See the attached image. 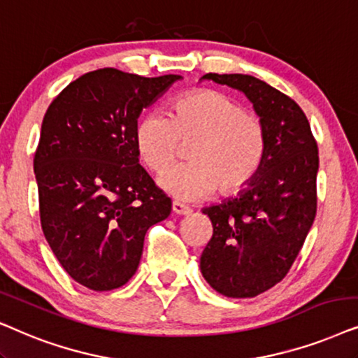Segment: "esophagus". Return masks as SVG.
<instances>
[{
    "mask_svg": "<svg viewBox=\"0 0 358 358\" xmlns=\"http://www.w3.org/2000/svg\"><path fill=\"white\" fill-rule=\"evenodd\" d=\"M171 211H173V214H176V216H187V214L192 213V209L187 208L182 203L173 201V203H171Z\"/></svg>",
    "mask_w": 358,
    "mask_h": 358,
    "instance_id": "1",
    "label": "esophagus"
}]
</instances>
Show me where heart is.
<instances>
[{"mask_svg":"<svg viewBox=\"0 0 358 358\" xmlns=\"http://www.w3.org/2000/svg\"><path fill=\"white\" fill-rule=\"evenodd\" d=\"M142 164L162 173L188 149L189 165L166 171L159 185L182 201H199L217 189L234 196L249 188L266 152L264 124L234 98L216 90H194L171 104L169 117L147 114L136 126Z\"/></svg>","mask_w":358,"mask_h":358,"instance_id":"1","label":"heart"}]
</instances>
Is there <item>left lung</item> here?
I'll return each mask as SVG.
<instances>
[{
    "label": "left lung",
    "mask_w": 358,
    "mask_h": 358,
    "mask_svg": "<svg viewBox=\"0 0 358 358\" xmlns=\"http://www.w3.org/2000/svg\"><path fill=\"white\" fill-rule=\"evenodd\" d=\"M201 80L244 93L265 127V160L250 187L203 209L213 237L199 259L217 293L254 298L287 276L316 217L317 144L303 109L255 76L206 73Z\"/></svg>",
    "instance_id": "1"
}]
</instances>
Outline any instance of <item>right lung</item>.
Instances as JSON below:
<instances>
[{"label": "right lung", "mask_w": 358, "mask_h": 358, "mask_svg": "<svg viewBox=\"0 0 358 358\" xmlns=\"http://www.w3.org/2000/svg\"><path fill=\"white\" fill-rule=\"evenodd\" d=\"M180 78L90 71L62 90L42 121L34 155L42 231L66 273L94 292L129 282L147 229L171 211L139 165L134 134L142 109Z\"/></svg>", "instance_id": "obj_1"}]
</instances>
